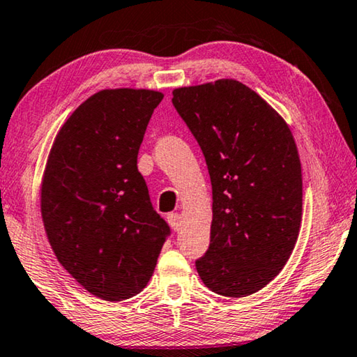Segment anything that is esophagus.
<instances>
[{"mask_svg": "<svg viewBox=\"0 0 357 357\" xmlns=\"http://www.w3.org/2000/svg\"><path fill=\"white\" fill-rule=\"evenodd\" d=\"M167 219H168L169 227H172L174 231L179 230V227H181V216H179L178 213H169L168 216H167Z\"/></svg>", "mask_w": 357, "mask_h": 357, "instance_id": "obj_1", "label": "esophagus"}]
</instances>
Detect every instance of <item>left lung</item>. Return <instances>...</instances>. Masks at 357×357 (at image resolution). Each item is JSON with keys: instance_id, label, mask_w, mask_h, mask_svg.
<instances>
[{"instance_id": "1", "label": "left lung", "mask_w": 357, "mask_h": 357, "mask_svg": "<svg viewBox=\"0 0 357 357\" xmlns=\"http://www.w3.org/2000/svg\"><path fill=\"white\" fill-rule=\"evenodd\" d=\"M213 185L211 240L195 262L208 289L246 297L284 267L302 222V165L292 132L235 79L173 90Z\"/></svg>"}]
</instances>
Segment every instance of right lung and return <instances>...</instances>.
I'll use <instances>...</instances> for the list:
<instances>
[{
  "mask_svg": "<svg viewBox=\"0 0 357 357\" xmlns=\"http://www.w3.org/2000/svg\"><path fill=\"white\" fill-rule=\"evenodd\" d=\"M163 98L149 89L93 93L56 133L41 184V216L63 268L103 301L137 296L169 235L137 167Z\"/></svg>",
  "mask_w": 357,
  "mask_h": 357,
  "instance_id": "right-lung-1",
  "label": "right lung"
}]
</instances>
